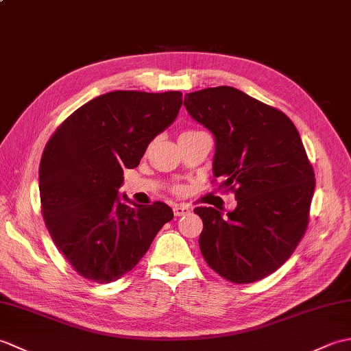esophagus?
<instances>
[{
    "mask_svg": "<svg viewBox=\"0 0 351 351\" xmlns=\"http://www.w3.org/2000/svg\"><path fill=\"white\" fill-rule=\"evenodd\" d=\"M187 213H190V206L189 205L181 204V205H175L173 206V214L176 215V217H181V215L187 214Z\"/></svg>",
    "mask_w": 351,
    "mask_h": 351,
    "instance_id": "obj_1",
    "label": "esophagus"
}]
</instances>
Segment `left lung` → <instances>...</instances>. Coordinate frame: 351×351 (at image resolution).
I'll use <instances>...</instances> for the list:
<instances>
[{"label":"left lung","mask_w":351,"mask_h":351,"mask_svg":"<svg viewBox=\"0 0 351 351\" xmlns=\"http://www.w3.org/2000/svg\"><path fill=\"white\" fill-rule=\"evenodd\" d=\"M189 114L214 136L213 173L235 193L237 208H195L204 221L200 252L214 271L250 283L285 263L309 221L314 169L294 123L235 87L185 95Z\"/></svg>","instance_id":"1"}]
</instances>
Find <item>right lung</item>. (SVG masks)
I'll use <instances>...</instances> for the list:
<instances>
[{
	"mask_svg": "<svg viewBox=\"0 0 351 351\" xmlns=\"http://www.w3.org/2000/svg\"><path fill=\"white\" fill-rule=\"evenodd\" d=\"M181 106V92H110L73 111L45 146L39 167L45 225L83 278L121 279L173 219L164 202L134 204L119 189L123 170L138 166Z\"/></svg>",
	"mask_w": 351,
	"mask_h": 351,
	"instance_id": "obj_1",
	"label": "right lung"
}]
</instances>
